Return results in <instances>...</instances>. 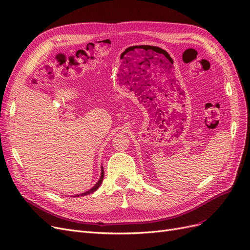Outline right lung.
<instances>
[{"instance_id":"1","label":"right lung","mask_w":250,"mask_h":250,"mask_svg":"<svg viewBox=\"0 0 250 250\" xmlns=\"http://www.w3.org/2000/svg\"><path fill=\"white\" fill-rule=\"evenodd\" d=\"M102 172H101V177H100V180L98 181V183L96 184V185L92 188V189H90L89 191H86V192H84V193H82V194H80V195H75V197L77 196H84V195H89V194H91V193H93V192H95L97 189L99 188V186L101 185V183H102V181H103V178H104V170H103V168H102V170H101Z\"/></svg>"}]
</instances>
